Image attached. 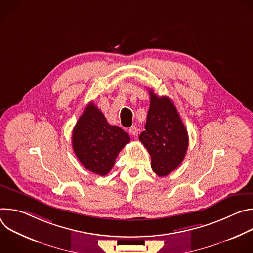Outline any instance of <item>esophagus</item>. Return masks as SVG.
I'll return each mask as SVG.
<instances>
[{
	"label": "esophagus",
	"mask_w": 253,
	"mask_h": 253,
	"mask_svg": "<svg viewBox=\"0 0 253 253\" xmlns=\"http://www.w3.org/2000/svg\"><path fill=\"white\" fill-rule=\"evenodd\" d=\"M129 133L132 135V136H137L138 134V128L135 127V126H132L129 128Z\"/></svg>",
	"instance_id": "esophagus-1"
}]
</instances>
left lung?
<instances>
[{
  "mask_svg": "<svg viewBox=\"0 0 253 253\" xmlns=\"http://www.w3.org/2000/svg\"><path fill=\"white\" fill-rule=\"evenodd\" d=\"M150 108L139 140L151 157L152 170L164 177L183 161L188 148L187 130L176 107L168 97H158L149 90Z\"/></svg>",
  "mask_w": 253,
  "mask_h": 253,
  "instance_id": "1",
  "label": "left lung"
}]
</instances>
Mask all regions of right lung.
I'll return each instance as SVG.
<instances>
[{
	"instance_id": "1",
	"label": "right lung",
	"mask_w": 253,
	"mask_h": 253,
	"mask_svg": "<svg viewBox=\"0 0 253 253\" xmlns=\"http://www.w3.org/2000/svg\"><path fill=\"white\" fill-rule=\"evenodd\" d=\"M129 142V135L108 123L93 103L85 108L72 134V146L79 161L101 176L110 172L119 152Z\"/></svg>"
}]
</instances>
